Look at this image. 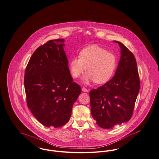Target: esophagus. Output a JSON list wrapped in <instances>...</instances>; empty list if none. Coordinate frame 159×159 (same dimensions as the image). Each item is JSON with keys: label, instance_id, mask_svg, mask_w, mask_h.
I'll use <instances>...</instances> for the list:
<instances>
[{"label": "esophagus", "instance_id": "esophagus-1", "mask_svg": "<svg viewBox=\"0 0 159 159\" xmlns=\"http://www.w3.org/2000/svg\"><path fill=\"white\" fill-rule=\"evenodd\" d=\"M82 90L84 91V92H88V90L87 89V88H85V87H83L82 89Z\"/></svg>", "mask_w": 159, "mask_h": 159}]
</instances>
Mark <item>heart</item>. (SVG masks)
Returning a JSON list of instances; mask_svg holds the SVG:
<instances>
[{
  "label": "heart",
  "instance_id": "b5f03b06",
  "mask_svg": "<svg viewBox=\"0 0 159 159\" xmlns=\"http://www.w3.org/2000/svg\"><path fill=\"white\" fill-rule=\"evenodd\" d=\"M79 57L71 58L69 68L72 77L78 78L86 68L87 72L82 79V82L85 85L93 82L99 84L106 83L115 71L116 55L99 46L91 45L83 48Z\"/></svg>",
  "mask_w": 159,
  "mask_h": 159
}]
</instances>
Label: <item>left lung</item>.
Masks as SVG:
<instances>
[{
    "mask_svg": "<svg viewBox=\"0 0 159 159\" xmlns=\"http://www.w3.org/2000/svg\"><path fill=\"white\" fill-rule=\"evenodd\" d=\"M113 42L121 49L115 75L102 87L89 91L93 118L105 129H112L131 118L140 87L134 55L122 43Z\"/></svg>",
    "mask_w": 159,
    "mask_h": 159,
    "instance_id": "8db88e82",
    "label": "left lung"
}]
</instances>
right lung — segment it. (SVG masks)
Masks as SVG:
<instances>
[{
    "mask_svg": "<svg viewBox=\"0 0 159 159\" xmlns=\"http://www.w3.org/2000/svg\"><path fill=\"white\" fill-rule=\"evenodd\" d=\"M64 39L50 40L39 47L26 67L24 87L27 106L47 127H60L71 117L81 88L73 82Z\"/></svg>",
    "mask_w": 159,
    "mask_h": 159,
    "instance_id": "right-lung-1",
    "label": "right lung"
}]
</instances>
